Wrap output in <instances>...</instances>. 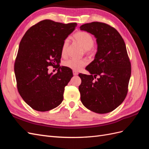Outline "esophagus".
Masks as SVG:
<instances>
[{"label": "esophagus", "instance_id": "1", "mask_svg": "<svg viewBox=\"0 0 149 149\" xmlns=\"http://www.w3.org/2000/svg\"><path fill=\"white\" fill-rule=\"evenodd\" d=\"M73 75H74V76H76V75L78 74V72H77V71H73Z\"/></svg>", "mask_w": 149, "mask_h": 149}]
</instances>
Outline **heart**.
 <instances>
[{"mask_svg": "<svg viewBox=\"0 0 149 149\" xmlns=\"http://www.w3.org/2000/svg\"><path fill=\"white\" fill-rule=\"evenodd\" d=\"M74 39L77 43L84 50L90 51L94 45V39L93 36L87 31H79L74 35ZM69 45V40L66 38L64 40L62 45L61 54L65 56L67 54L68 48ZM64 65L68 68L73 71H79L87 64V61L85 60H76L70 59L64 62Z\"/></svg>", "mask_w": 149, "mask_h": 149, "instance_id": "obj_1", "label": "heart"}]
</instances>
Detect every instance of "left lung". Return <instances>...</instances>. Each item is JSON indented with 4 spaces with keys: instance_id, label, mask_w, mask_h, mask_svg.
Listing matches in <instances>:
<instances>
[{
    "instance_id": "obj_1",
    "label": "left lung",
    "mask_w": 149,
    "mask_h": 149,
    "mask_svg": "<svg viewBox=\"0 0 149 149\" xmlns=\"http://www.w3.org/2000/svg\"><path fill=\"white\" fill-rule=\"evenodd\" d=\"M79 28L94 35L97 45L94 60L86 67L91 74H79L81 101L90 111L108 113L123 103L128 91L131 65L125 42L114 28L102 22Z\"/></svg>"
}]
</instances>
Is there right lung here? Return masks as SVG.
<instances>
[{"label":"right lung","mask_w":149,"mask_h":149,"mask_svg":"<svg viewBox=\"0 0 149 149\" xmlns=\"http://www.w3.org/2000/svg\"><path fill=\"white\" fill-rule=\"evenodd\" d=\"M76 25L44 20L30 27L21 40L14 65L17 89L34 110L49 111L63 100L65 87L73 75L71 69L60 66L61 48ZM49 65L57 68L56 74L48 73Z\"/></svg>","instance_id":"obj_1"}]
</instances>
